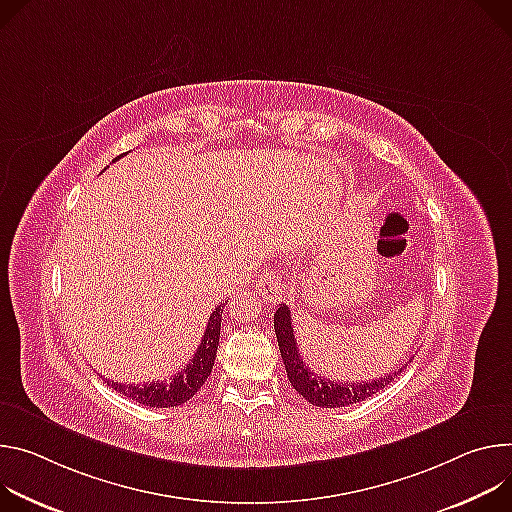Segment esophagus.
<instances>
[{"instance_id": "34e87169", "label": "esophagus", "mask_w": 512, "mask_h": 512, "mask_svg": "<svg viewBox=\"0 0 512 512\" xmlns=\"http://www.w3.org/2000/svg\"><path fill=\"white\" fill-rule=\"evenodd\" d=\"M256 287L268 303H278L282 301V295H285V289H282V276L278 272L262 274L256 282Z\"/></svg>"}]
</instances>
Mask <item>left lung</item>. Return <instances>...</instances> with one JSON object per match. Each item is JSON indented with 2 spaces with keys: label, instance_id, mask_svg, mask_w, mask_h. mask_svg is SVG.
Returning <instances> with one entry per match:
<instances>
[{
  "label": "left lung",
  "instance_id": "obj_1",
  "mask_svg": "<svg viewBox=\"0 0 512 512\" xmlns=\"http://www.w3.org/2000/svg\"><path fill=\"white\" fill-rule=\"evenodd\" d=\"M274 331L278 339V350L282 356V362H285L287 376L291 386L303 396V399L315 407L323 409H339V407H348L354 403L366 401L368 396L380 392L388 382H392L396 376H399L405 366L399 370H394L386 378H378L372 382H331L323 376H317L301 358V352L297 348V339L293 333V319H291V309L282 303L276 313H274ZM411 362V360H409Z\"/></svg>",
  "mask_w": 512,
  "mask_h": 512
}]
</instances>
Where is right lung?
<instances>
[{
    "label": "right lung",
    "instance_id": "obj_1",
    "mask_svg": "<svg viewBox=\"0 0 512 512\" xmlns=\"http://www.w3.org/2000/svg\"><path fill=\"white\" fill-rule=\"evenodd\" d=\"M120 158V156H118ZM116 158V160H118ZM225 303L217 305L213 313L209 315L205 333L201 337V344L197 346V352L189 360L185 368H181L179 374L168 380H154L146 384H122L107 380V386L118 390L122 396H130L132 401L144 405V407H156V409H170L179 407L193 399L195 392L205 384L207 376L211 374L217 346H219V331H221V313Z\"/></svg>",
    "mask_w": 512,
    "mask_h": 512
}]
</instances>
